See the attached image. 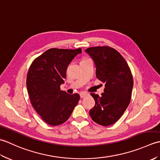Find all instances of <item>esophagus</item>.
Listing matches in <instances>:
<instances>
[{"instance_id": "esophagus-1", "label": "esophagus", "mask_w": 160, "mask_h": 160, "mask_svg": "<svg viewBox=\"0 0 160 160\" xmlns=\"http://www.w3.org/2000/svg\"><path fill=\"white\" fill-rule=\"evenodd\" d=\"M80 98H83L87 97V96H89V94L87 93H84V92H82V93H80Z\"/></svg>"}]
</instances>
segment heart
I'll use <instances>...</instances> for the list:
<instances>
[{
  "label": "heart",
  "mask_w": 160,
  "mask_h": 160,
  "mask_svg": "<svg viewBox=\"0 0 160 160\" xmlns=\"http://www.w3.org/2000/svg\"><path fill=\"white\" fill-rule=\"evenodd\" d=\"M84 60H85V59H84Z\"/></svg>",
  "instance_id": "obj_1"
}]
</instances>
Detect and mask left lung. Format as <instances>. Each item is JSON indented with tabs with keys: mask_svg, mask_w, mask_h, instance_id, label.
<instances>
[{
	"mask_svg": "<svg viewBox=\"0 0 160 160\" xmlns=\"http://www.w3.org/2000/svg\"><path fill=\"white\" fill-rule=\"evenodd\" d=\"M85 52L94 61L96 78L105 87L100 97L91 93L96 104L89 115L97 124L107 127L121 118L130 103L133 87L131 71L124 58L112 47H89Z\"/></svg>",
	"mask_w": 160,
	"mask_h": 160,
	"instance_id": "8db88e82",
	"label": "left lung"
}]
</instances>
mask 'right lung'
<instances>
[{"mask_svg":"<svg viewBox=\"0 0 160 160\" xmlns=\"http://www.w3.org/2000/svg\"><path fill=\"white\" fill-rule=\"evenodd\" d=\"M81 48L47 50L33 61L27 76V88L33 107L46 123L63 124L69 118L80 95L60 90L67 67Z\"/></svg>","mask_w":160,"mask_h":160,"instance_id":"1","label":"right lung"}]
</instances>
